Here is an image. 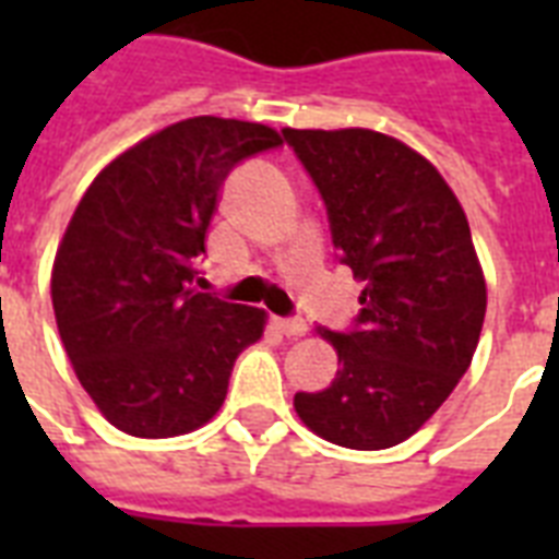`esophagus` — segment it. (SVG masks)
<instances>
[{"label": "esophagus", "instance_id": "obj_1", "mask_svg": "<svg viewBox=\"0 0 559 559\" xmlns=\"http://www.w3.org/2000/svg\"><path fill=\"white\" fill-rule=\"evenodd\" d=\"M275 324L284 336H305L307 333V324L301 319H275Z\"/></svg>", "mask_w": 559, "mask_h": 559}]
</instances>
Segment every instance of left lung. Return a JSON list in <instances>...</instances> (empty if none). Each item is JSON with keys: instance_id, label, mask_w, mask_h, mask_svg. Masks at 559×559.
Listing matches in <instances>:
<instances>
[{"instance_id": "left-lung-1", "label": "left lung", "mask_w": 559, "mask_h": 559, "mask_svg": "<svg viewBox=\"0 0 559 559\" xmlns=\"http://www.w3.org/2000/svg\"><path fill=\"white\" fill-rule=\"evenodd\" d=\"M322 193L333 246L362 281L357 331L324 391H298L301 424L348 450H389L441 408L476 354L487 284L467 214L432 162L394 135L284 130Z\"/></svg>"}]
</instances>
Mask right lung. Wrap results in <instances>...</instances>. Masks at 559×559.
<instances>
[{"label":"right lung","mask_w":559,"mask_h":559,"mask_svg":"<svg viewBox=\"0 0 559 559\" xmlns=\"http://www.w3.org/2000/svg\"><path fill=\"white\" fill-rule=\"evenodd\" d=\"M278 144L266 124L186 118L127 147L78 202L51 305L78 380L121 432L174 438L209 424L235 359L263 336L261 307L191 281L228 170Z\"/></svg>","instance_id":"1"}]
</instances>
